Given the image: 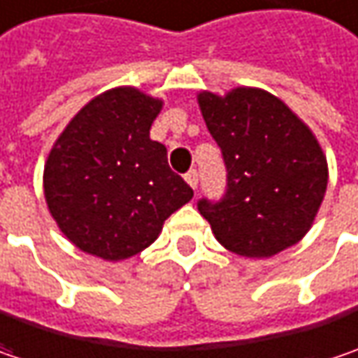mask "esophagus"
I'll list each match as a JSON object with an SVG mask.
<instances>
[{
	"mask_svg": "<svg viewBox=\"0 0 358 358\" xmlns=\"http://www.w3.org/2000/svg\"><path fill=\"white\" fill-rule=\"evenodd\" d=\"M184 178H186V182H188L192 188H196V186H199V172H196V170H188Z\"/></svg>",
	"mask_w": 358,
	"mask_h": 358,
	"instance_id": "obj_1",
	"label": "esophagus"
}]
</instances>
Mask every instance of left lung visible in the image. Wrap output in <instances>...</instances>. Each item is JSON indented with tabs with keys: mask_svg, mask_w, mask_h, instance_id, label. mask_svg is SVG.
<instances>
[{
	"mask_svg": "<svg viewBox=\"0 0 358 358\" xmlns=\"http://www.w3.org/2000/svg\"><path fill=\"white\" fill-rule=\"evenodd\" d=\"M199 103L227 170L221 199L196 202L215 237L243 257H271L300 241L328 182L316 137L278 96L259 89L200 93Z\"/></svg>",
	"mask_w": 358,
	"mask_h": 358,
	"instance_id": "1",
	"label": "left lung"
}]
</instances>
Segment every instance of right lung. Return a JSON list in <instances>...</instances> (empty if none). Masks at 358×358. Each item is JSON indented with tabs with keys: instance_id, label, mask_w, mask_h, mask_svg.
I'll return each instance as SVG.
<instances>
[{
	"instance_id": "obj_1",
	"label": "right lung",
	"mask_w": 358,
	"mask_h": 358,
	"mask_svg": "<svg viewBox=\"0 0 358 358\" xmlns=\"http://www.w3.org/2000/svg\"><path fill=\"white\" fill-rule=\"evenodd\" d=\"M162 101L123 87L95 96L56 139L44 196L71 241L103 259H125L156 241L164 221L194 196L150 139Z\"/></svg>"
}]
</instances>
